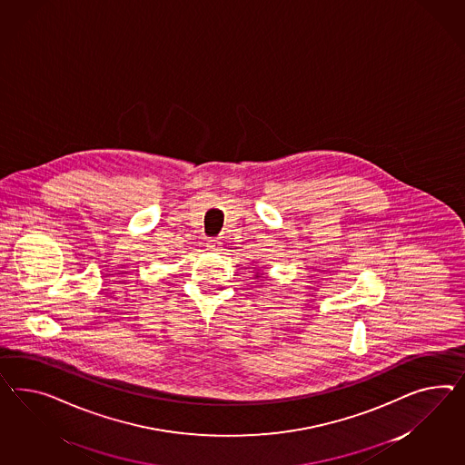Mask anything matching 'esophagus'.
I'll return each instance as SVG.
<instances>
[{
  "instance_id": "34e87169",
  "label": "esophagus",
  "mask_w": 465,
  "mask_h": 465,
  "mask_svg": "<svg viewBox=\"0 0 465 465\" xmlns=\"http://www.w3.org/2000/svg\"><path fill=\"white\" fill-rule=\"evenodd\" d=\"M206 247H208V251H222V243H220V240H208Z\"/></svg>"
}]
</instances>
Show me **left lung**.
I'll return each instance as SVG.
<instances>
[{
	"instance_id": "obj_1",
	"label": "left lung",
	"mask_w": 465,
	"mask_h": 465,
	"mask_svg": "<svg viewBox=\"0 0 465 465\" xmlns=\"http://www.w3.org/2000/svg\"><path fill=\"white\" fill-rule=\"evenodd\" d=\"M255 277H261V276H259V274H257V276H255Z\"/></svg>"
}]
</instances>
